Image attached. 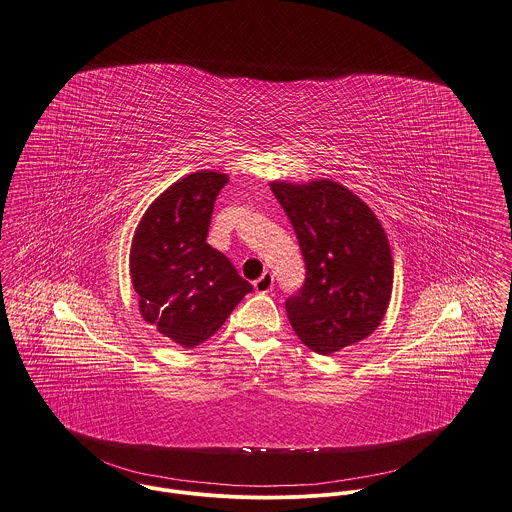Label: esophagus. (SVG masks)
Returning a JSON list of instances; mask_svg holds the SVG:
<instances>
[{
	"mask_svg": "<svg viewBox=\"0 0 512 512\" xmlns=\"http://www.w3.org/2000/svg\"><path fill=\"white\" fill-rule=\"evenodd\" d=\"M273 283H275L273 275H271V273H263V275L253 283V287H255L257 293L265 295V293H271V291H273Z\"/></svg>",
	"mask_w": 512,
	"mask_h": 512,
	"instance_id": "34e87169",
	"label": "esophagus"
}]
</instances>
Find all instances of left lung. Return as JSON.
Listing matches in <instances>:
<instances>
[{
	"instance_id": "obj_1",
	"label": "left lung",
	"mask_w": 512,
	"mask_h": 512,
	"mask_svg": "<svg viewBox=\"0 0 512 512\" xmlns=\"http://www.w3.org/2000/svg\"><path fill=\"white\" fill-rule=\"evenodd\" d=\"M307 265L303 287L285 301L295 334L310 350L332 354L370 336L392 297L394 261L388 237L358 196L318 180L273 182Z\"/></svg>"
}]
</instances>
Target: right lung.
I'll return each instance as SVG.
<instances>
[{
	"label": "right lung",
	"mask_w": 512,
	"mask_h": 512,
	"mask_svg": "<svg viewBox=\"0 0 512 512\" xmlns=\"http://www.w3.org/2000/svg\"><path fill=\"white\" fill-rule=\"evenodd\" d=\"M225 174L198 172L148 207L130 249L140 314L172 342L194 348L213 336L253 287L205 239Z\"/></svg>",
	"instance_id": "obj_1"
}]
</instances>
